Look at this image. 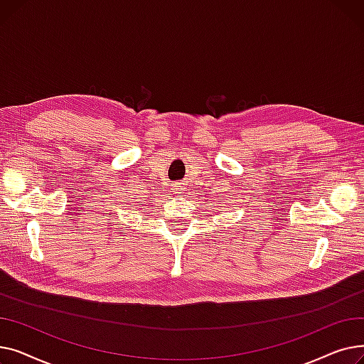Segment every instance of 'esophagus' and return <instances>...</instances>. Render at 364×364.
Segmentation results:
<instances>
[{
  "mask_svg": "<svg viewBox=\"0 0 364 364\" xmlns=\"http://www.w3.org/2000/svg\"><path fill=\"white\" fill-rule=\"evenodd\" d=\"M174 190H176V192H177V193H181V192H183V190H184V186L178 183L177 186H174Z\"/></svg>",
  "mask_w": 364,
  "mask_h": 364,
  "instance_id": "34e87169",
  "label": "esophagus"
}]
</instances>
